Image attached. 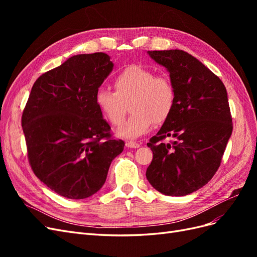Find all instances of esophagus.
Segmentation results:
<instances>
[{
  "label": "esophagus",
  "instance_id": "1",
  "mask_svg": "<svg viewBox=\"0 0 257 257\" xmlns=\"http://www.w3.org/2000/svg\"><path fill=\"white\" fill-rule=\"evenodd\" d=\"M125 146H126L127 148H134V149H136V148L141 147V144L134 143V142H126V143H125Z\"/></svg>",
  "mask_w": 257,
  "mask_h": 257
}]
</instances>
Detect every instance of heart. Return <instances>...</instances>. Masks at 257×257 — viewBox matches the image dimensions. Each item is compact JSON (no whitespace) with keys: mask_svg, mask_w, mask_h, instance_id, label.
I'll list each match as a JSON object with an SVG mask.
<instances>
[{"mask_svg":"<svg viewBox=\"0 0 257 257\" xmlns=\"http://www.w3.org/2000/svg\"><path fill=\"white\" fill-rule=\"evenodd\" d=\"M113 88L114 92L99 89L95 104L107 121L120 125L130 102L133 114L118 128L121 137L135 139L147 134L153 123L165 122L174 109L176 91L172 80L144 66L130 65L122 69L113 80Z\"/></svg>","mask_w":257,"mask_h":257,"instance_id":"obj_1","label":"heart"}]
</instances>
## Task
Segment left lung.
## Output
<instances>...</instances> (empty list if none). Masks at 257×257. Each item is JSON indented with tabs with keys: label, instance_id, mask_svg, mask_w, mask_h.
Masks as SVG:
<instances>
[{
	"label": "left lung",
	"instance_id": "left-lung-1",
	"mask_svg": "<svg viewBox=\"0 0 257 257\" xmlns=\"http://www.w3.org/2000/svg\"><path fill=\"white\" fill-rule=\"evenodd\" d=\"M169 72L176 100L169 118L148 147L153 160L146 177L168 196H184L203 188L221 165L232 132L227 92L222 80L183 50L148 51ZM172 137L174 142L164 143Z\"/></svg>",
	"mask_w": 257,
	"mask_h": 257
}]
</instances>
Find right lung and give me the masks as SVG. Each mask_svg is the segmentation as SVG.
Returning <instances> with one entry per match:
<instances>
[{"instance_id": "1", "label": "right lung", "mask_w": 257, "mask_h": 257, "mask_svg": "<svg viewBox=\"0 0 257 257\" xmlns=\"http://www.w3.org/2000/svg\"><path fill=\"white\" fill-rule=\"evenodd\" d=\"M113 68L103 52L77 54L34 82L21 125L35 176L59 195L83 199L104 185L124 148L95 104Z\"/></svg>"}]
</instances>
